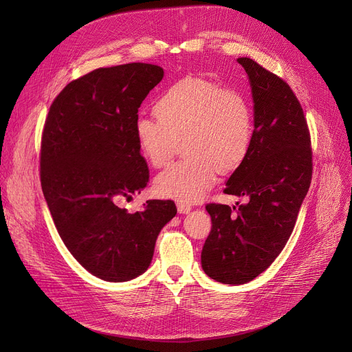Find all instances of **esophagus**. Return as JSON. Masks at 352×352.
Listing matches in <instances>:
<instances>
[{"label": "esophagus", "mask_w": 352, "mask_h": 352, "mask_svg": "<svg viewBox=\"0 0 352 352\" xmlns=\"http://www.w3.org/2000/svg\"><path fill=\"white\" fill-rule=\"evenodd\" d=\"M177 208L179 214H188L191 211V206L186 204V202H177Z\"/></svg>", "instance_id": "esophagus-1"}]
</instances>
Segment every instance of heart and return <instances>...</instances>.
I'll return each mask as SVG.
<instances>
[{"mask_svg": "<svg viewBox=\"0 0 352 352\" xmlns=\"http://www.w3.org/2000/svg\"><path fill=\"white\" fill-rule=\"evenodd\" d=\"M155 118L134 124L142 157L155 168L166 165L182 142L187 155L155 178L161 197L199 201L218 171L230 174L247 160L255 131V113L244 91L187 77L165 88L154 102Z\"/></svg>", "mask_w": 352, "mask_h": 352, "instance_id": "b5f03b06", "label": "heart"}]
</instances>
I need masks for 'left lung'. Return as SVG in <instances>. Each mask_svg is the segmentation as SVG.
I'll use <instances>...</instances> for the list:
<instances>
[{
    "instance_id": "8db88e82",
    "label": "left lung",
    "mask_w": 352,
    "mask_h": 352,
    "mask_svg": "<svg viewBox=\"0 0 352 352\" xmlns=\"http://www.w3.org/2000/svg\"><path fill=\"white\" fill-rule=\"evenodd\" d=\"M251 82L255 131L247 160L226 194L247 197L232 210L206 206L211 231L201 252L212 280L239 285L265 271L285 247L312 178L311 135L291 87L251 58H238Z\"/></svg>"
}]
</instances>
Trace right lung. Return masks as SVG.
<instances>
[{
  "mask_svg": "<svg viewBox=\"0 0 352 352\" xmlns=\"http://www.w3.org/2000/svg\"><path fill=\"white\" fill-rule=\"evenodd\" d=\"M162 77L145 63L91 71L55 97L43 128L40 178L54 224L72 256L105 281L141 275L177 214L171 199H150L134 214L118 207L150 179L134 124Z\"/></svg>",
  "mask_w": 352,
  "mask_h": 352,
  "instance_id": "add662e5",
  "label": "right lung"
}]
</instances>
